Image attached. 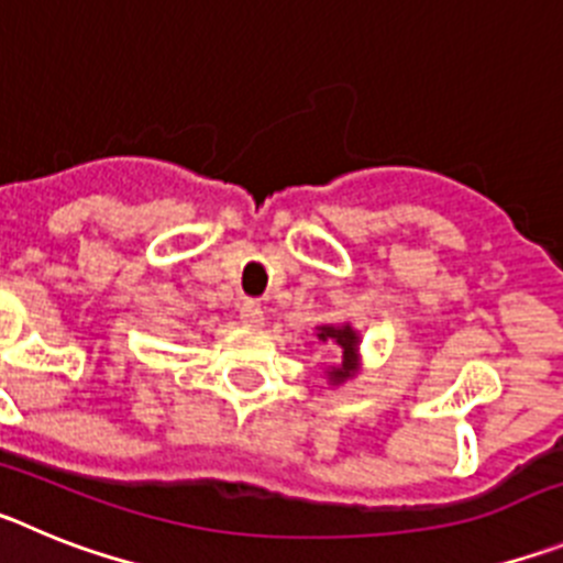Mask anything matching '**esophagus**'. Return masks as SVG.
<instances>
[{"label": "esophagus", "mask_w": 563, "mask_h": 563, "mask_svg": "<svg viewBox=\"0 0 563 563\" xmlns=\"http://www.w3.org/2000/svg\"><path fill=\"white\" fill-rule=\"evenodd\" d=\"M239 318H242V324L245 327H262L265 324V310H262L258 301H251V298H247L245 305L239 307Z\"/></svg>", "instance_id": "34e87169"}]
</instances>
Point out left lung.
Instances as JSON below:
<instances>
[{"mask_svg": "<svg viewBox=\"0 0 563 563\" xmlns=\"http://www.w3.org/2000/svg\"><path fill=\"white\" fill-rule=\"evenodd\" d=\"M318 338L321 341H335L341 346V369L330 372L332 383H341L343 377H350L355 372V330L352 327H318Z\"/></svg>", "mask_w": 563, "mask_h": 563, "instance_id": "obj_1", "label": "left lung"}]
</instances>
